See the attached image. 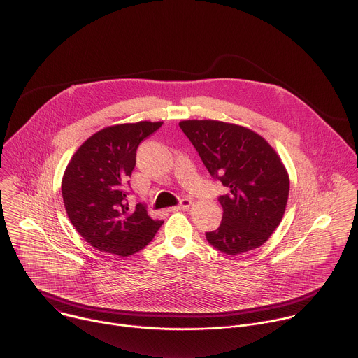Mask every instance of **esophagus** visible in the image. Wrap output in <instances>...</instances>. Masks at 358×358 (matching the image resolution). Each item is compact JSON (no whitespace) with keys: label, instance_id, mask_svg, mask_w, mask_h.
<instances>
[{"label":"esophagus","instance_id":"obj_1","mask_svg":"<svg viewBox=\"0 0 358 358\" xmlns=\"http://www.w3.org/2000/svg\"><path fill=\"white\" fill-rule=\"evenodd\" d=\"M192 205V202H191V199H188V198H184V199H181L180 201V203L178 205H176V206H173V208H170V212H176V210H181V209H188L189 206Z\"/></svg>","mask_w":358,"mask_h":358}]
</instances>
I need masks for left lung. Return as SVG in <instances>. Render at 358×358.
I'll use <instances>...</instances> for the list:
<instances>
[{
  "label": "left lung",
  "instance_id": "8db88e82",
  "mask_svg": "<svg viewBox=\"0 0 358 358\" xmlns=\"http://www.w3.org/2000/svg\"><path fill=\"white\" fill-rule=\"evenodd\" d=\"M181 131L213 180L227 188L219 227L206 241L220 253L257 249L280 224L289 194V178L275 150L253 131L219 121H182Z\"/></svg>",
  "mask_w": 358,
  "mask_h": 358
}]
</instances>
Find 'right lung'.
Returning a JSON list of instances; mask_svg holds the SVG:
<instances>
[{"mask_svg":"<svg viewBox=\"0 0 358 358\" xmlns=\"http://www.w3.org/2000/svg\"><path fill=\"white\" fill-rule=\"evenodd\" d=\"M163 122L105 128L88 138L71 157L62 181L70 222L99 252L128 257L145 249L163 220H153L142 203L129 206V177L139 145Z\"/></svg>","mask_w":358,"mask_h":358,"instance_id":"right-lung-1","label":"right lung"}]
</instances>
